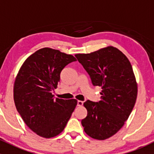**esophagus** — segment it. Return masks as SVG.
I'll list each match as a JSON object with an SVG mask.
<instances>
[{"label": "esophagus", "mask_w": 154, "mask_h": 154, "mask_svg": "<svg viewBox=\"0 0 154 154\" xmlns=\"http://www.w3.org/2000/svg\"><path fill=\"white\" fill-rule=\"evenodd\" d=\"M83 104V101H82V100H78L77 101V106H82Z\"/></svg>", "instance_id": "1"}]
</instances>
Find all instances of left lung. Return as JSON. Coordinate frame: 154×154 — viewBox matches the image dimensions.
I'll return each mask as SVG.
<instances>
[{
	"instance_id": "left-lung-1",
	"label": "left lung",
	"mask_w": 154,
	"mask_h": 154,
	"mask_svg": "<svg viewBox=\"0 0 154 154\" xmlns=\"http://www.w3.org/2000/svg\"><path fill=\"white\" fill-rule=\"evenodd\" d=\"M75 57L92 84L102 88L100 101L83 103L87 116L82 126L92 139H109L123 127L136 103L138 86L133 68L125 54L112 46Z\"/></svg>"
}]
</instances>
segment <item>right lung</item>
<instances>
[{
  "instance_id": "obj_1",
  "label": "right lung",
  "mask_w": 154,
  "mask_h": 154,
  "mask_svg": "<svg viewBox=\"0 0 154 154\" xmlns=\"http://www.w3.org/2000/svg\"><path fill=\"white\" fill-rule=\"evenodd\" d=\"M76 60L71 54L44 48L20 68L14 83V102L24 123L38 136L49 139L61 133L77 106L76 99H55L52 94L62 70Z\"/></svg>"
}]
</instances>
